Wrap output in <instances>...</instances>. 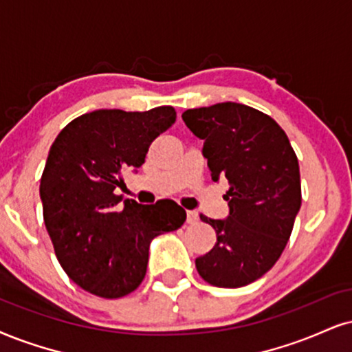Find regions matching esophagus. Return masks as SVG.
Returning <instances> with one entry per match:
<instances>
[{"label": "esophagus", "instance_id": "1", "mask_svg": "<svg viewBox=\"0 0 352 352\" xmlns=\"http://www.w3.org/2000/svg\"><path fill=\"white\" fill-rule=\"evenodd\" d=\"M186 215H188V219H186V220H188V223H196L199 220V214H197V212H194V210H188V214H186Z\"/></svg>", "mask_w": 352, "mask_h": 352}]
</instances>
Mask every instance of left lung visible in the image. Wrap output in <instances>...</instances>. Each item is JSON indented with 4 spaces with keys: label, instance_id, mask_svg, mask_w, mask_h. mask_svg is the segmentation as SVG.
Returning a JSON list of instances; mask_svg holds the SVG:
<instances>
[{
    "label": "left lung",
    "instance_id": "left-lung-1",
    "mask_svg": "<svg viewBox=\"0 0 352 352\" xmlns=\"http://www.w3.org/2000/svg\"><path fill=\"white\" fill-rule=\"evenodd\" d=\"M183 120L204 140L212 179L228 184V219L201 214L217 243L196 259L197 272L215 287L248 285L274 266L292 233L302 206L297 155L272 117L245 104L188 109Z\"/></svg>",
    "mask_w": 352,
    "mask_h": 352
}]
</instances>
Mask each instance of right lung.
I'll use <instances>...</instances> for the list:
<instances>
[{
  "label": "right lung",
  "mask_w": 352,
  "mask_h": 352,
  "mask_svg": "<svg viewBox=\"0 0 352 352\" xmlns=\"http://www.w3.org/2000/svg\"><path fill=\"white\" fill-rule=\"evenodd\" d=\"M175 122L171 106L99 109L73 119L52 143L41 177L43 222L60 266L93 296L133 292L150 241L186 222V210L168 199L142 206L116 194L124 171L140 168L151 142Z\"/></svg>",
  "instance_id": "obj_1"
}]
</instances>
